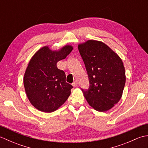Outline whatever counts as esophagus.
<instances>
[{
  "label": "esophagus",
  "mask_w": 148,
  "mask_h": 148,
  "mask_svg": "<svg viewBox=\"0 0 148 148\" xmlns=\"http://www.w3.org/2000/svg\"><path fill=\"white\" fill-rule=\"evenodd\" d=\"M77 81H74V82L72 83V86H73L74 87H77Z\"/></svg>",
  "instance_id": "1"
}]
</instances>
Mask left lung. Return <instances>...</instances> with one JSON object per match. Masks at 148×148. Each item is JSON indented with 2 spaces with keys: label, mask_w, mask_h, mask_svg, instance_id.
<instances>
[{
  "label": "left lung",
  "mask_w": 148,
  "mask_h": 148,
  "mask_svg": "<svg viewBox=\"0 0 148 148\" xmlns=\"http://www.w3.org/2000/svg\"><path fill=\"white\" fill-rule=\"evenodd\" d=\"M78 49L90 83L87 90L81 88L83 95L97 111H108L122 96L126 81L123 62L109 47L97 40H88Z\"/></svg>",
  "instance_id": "obj_1"
}]
</instances>
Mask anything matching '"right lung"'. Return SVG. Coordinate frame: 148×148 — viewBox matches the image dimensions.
Masks as SVG:
<instances>
[{"label": "right lung", "instance_id": "add662e5", "mask_svg": "<svg viewBox=\"0 0 148 148\" xmlns=\"http://www.w3.org/2000/svg\"><path fill=\"white\" fill-rule=\"evenodd\" d=\"M72 50L71 46H65L59 51H52L45 46L30 60L23 83L28 99L39 111L53 112L70 95L73 87L66 83L65 72L57 68L56 63L67 57Z\"/></svg>", "mask_w": 148, "mask_h": 148}]
</instances>
